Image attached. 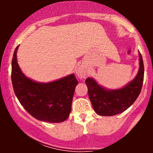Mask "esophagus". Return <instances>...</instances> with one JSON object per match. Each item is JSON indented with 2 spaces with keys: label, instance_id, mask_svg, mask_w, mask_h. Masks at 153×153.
Masks as SVG:
<instances>
[{
  "label": "esophagus",
  "instance_id": "1",
  "mask_svg": "<svg viewBox=\"0 0 153 153\" xmlns=\"http://www.w3.org/2000/svg\"><path fill=\"white\" fill-rule=\"evenodd\" d=\"M77 74H78L80 78H84L85 76V75H86V73H85V69L83 68L80 67L78 69V71H77Z\"/></svg>",
  "mask_w": 153,
  "mask_h": 153
}]
</instances>
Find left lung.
<instances>
[{"label":"left lung","instance_id":"left-lung-1","mask_svg":"<svg viewBox=\"0 0 153 153\" xmlns=\"http://www.w3.org/2000/svg\"><path fill=\"white\" fill-rule=\"evenodd\" d=\"M140 68L137 76L125 87L117 90H106L94 79L85 80L89 99L96 113L101 116H114L127 110L137 99L142 90L144 80V64L141 54Z\"/></svg>","mask_w":153,"mask_h":153}]
</instances>
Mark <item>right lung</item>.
Here are the masks:
<instances>
[{"label": "right lung", "mask_w": 153, "mask_h": 153, "mask_svg": "<svg viewBox=\"0 0 153 153\" xmlns=\"http://www.w3.org/2000/svg\"><path fill=\"white\" fill-rule=\"evenodd\" d=\"M18 47L12 59L11 80L19 102L38 120L50 123L65 121L71 111L73 94L78 84L75 75L47 83L33 81L19 68L16 58Z\"/></svg>", "instance_id": "1"}]
</instances>
